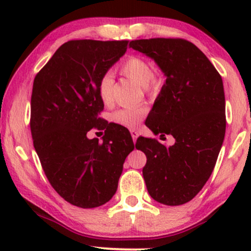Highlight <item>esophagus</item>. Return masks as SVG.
Masks as SVG:
<instances>
[{
	"label": "esophagus",
	"instance_id": "obj_1",
	"mask_svg": "<svg viewBox=\"0 0 251 251\" xmlns=\"http://www.w3.org/2000/svg\"><path fill=\"white\" fill-rule=\"evenodd\" d=\"M131 135H132V139H133V142H135V140H137V138L139 137V133H138V131L137 129H131Z\"/></svg>",
	"mask_w": 251,
	"mask_h": 251
}]
</instances>
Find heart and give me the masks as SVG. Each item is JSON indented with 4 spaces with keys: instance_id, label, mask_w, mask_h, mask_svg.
Listing matches in <instances>:
<instances>
[{
    "instance_id": "obj_1",
    "label": "heart",
    "mask_w": 251,
    "mask_h": 251,
    "mask_svg": "<svg viewBox=\"0 0 251 251\" xmlns=\"http://www.w3.org/2000/svg\"><path fill=\"white\" fill-rule=\"evenodd\" d=\"M120 71L126 77L144 88L148 87L153 79V70L151 65L140 57H128L122 65ZM112 89H113V77L111 74H105L100 77L98 83L99 97L105 105H109L112 102ZM144 113L145 109L142 107L120 108L112 113L111 119L113 123L125 127H134L142 120Z\"/></svg>"
}]
</instances>
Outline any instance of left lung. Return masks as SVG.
Instances as JSON below:
<instances>
[{"instance_id":"8db88e82","label":"left lung","mask_w":251,"mask_h":251,"mask_svg":"<svg viewBox=\"0 0 251 251\" xmlns=\"http://www.w3.org/2000/svg\"><path fill=\"white\" fill-rule=\"evenodd\" d=\"M129 48L157 63L166 80L150 111L146 126L160 137H139L135 148L146 154L143 176L150 196L165 205L191 201L215 168L226 134L223 81L194 43L181 39L134 40Z\"/></svg>"}]
</instances>
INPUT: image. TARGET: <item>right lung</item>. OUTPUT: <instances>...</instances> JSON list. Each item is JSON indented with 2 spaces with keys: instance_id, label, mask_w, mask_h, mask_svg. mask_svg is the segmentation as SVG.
I'll use <instances>...</instances> for the list:
<instances>
[{
  "instance_id": "obj_1",
  "label": "right lung",
  "mask_w": 251,
  "mask_h": 251,
  "mask_svg": "<svg viewBox=\"0 0 251 251\" xmlns=\"http://www.w3.org/2000/svg\"><path fill=\"white\" fill-rule=\"evenodd\" d=\"M127 50V41L74 40L63 43L36 74L30 102L34 148L54 190L79 208L102 205L113 197L134 145L128 129L109 125L102 137L103 109L98 83ZM106 127V126H105Z\"/></svg>"
}]
</instances>
